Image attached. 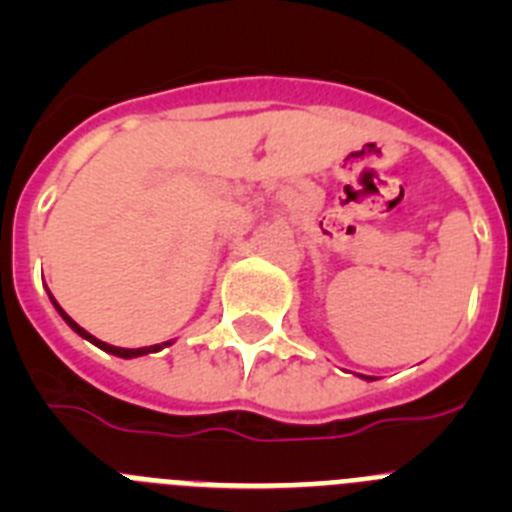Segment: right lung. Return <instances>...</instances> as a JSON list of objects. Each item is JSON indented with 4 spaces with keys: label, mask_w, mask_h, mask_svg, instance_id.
Segmentation results:
<instances>
[{
    "label": "right lung",
    "mask_w": 512,
    "mask_h": 512,
    "mask_svg": "<svg viewBox=\"0 0 512 512\" xmlns=\"http://www.w3.org/2000/svg\"><path fill=\"white\" fill-rule=\"evenodd\" d=\"M51 302H53V307H56V310H58V315H61V318L66 320V323H69V328L74 330V333H79L81 338H87L89 343H94V346H97V348H102V351H107V354H115V356H120V359H135V356L156 354V351H161V348H164V346H171V343H174V341H166V343H156V346H143V348H117V346H110V343L99 341V338H94L92 333H87V330L81 328V325L76 323V320H71L69 315H66V312H63V307L58 305L56 300H53V295H51Z\"/></svg>",
    "instance_id": "right-lung-1"
}]
</instances>
